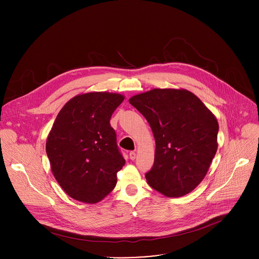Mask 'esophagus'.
<instances>
[{
  "label": "esophagus",
  "mask_w": 259,
  "mask_h": 259,
  "mask_svg": "<svg viewBox=\"0 0 259 259\" xmlns=\"http://www.w3.org/2000/svg\"><path fill=\"white\" fill-rule=\"evenodd\" d=\"M129 158L133 161V160H135V158H136V153L135 152H130L129 153Z\"/></svg>",
  "instance_id": "1"
}]
</instances>
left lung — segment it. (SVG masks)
I'll return each instance as SVG.
<instances>
[{
  "label": "left lung",
  "instance_id": "1",
  "mask_svg": "<svg viewBox=\"0 0 259 259\" xmlns=\"http://www.w3.org/2000/svg\"><path fill=\"white\" fill-rule=\"evenodd\" d=\"M129 102L149 122L156 141L150 186L169 198L182 197L204 179L217 151L218 123L192 92L154 89Z\"/></svg>",
  "mask_w": 259,
  "mask_h": 259
}]
</instances>
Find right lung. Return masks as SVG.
<instances>
[{"mask_svg": "<svg viewBox=\"0 0 259 259\" xmlns=\"http://www.w3.org/2000/svg\"><path fill=\"white\" fill-rule=\"evenodd\" d=\"M123 100L107 92L78 95L57 115L46 153L55 179L72 199L93 204L115 189L125 160L109 120Z\"/></svg>", "mask_w": 259, "mask_h": 259, "instance_id": "add662e5", "label": "right lung"}]
</instances>
